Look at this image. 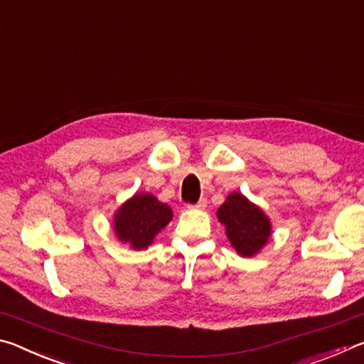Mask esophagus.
Here are the masks:
<instances>
[{"mask_svg": "<svg viewBox=\"0 0 364 364\" xmlns=\"http://www.w3.org/2000/svg\"><path fill=\"white\" fill-rule=\"evenodd\" d=\"M189 207H193V208H199V210H204V208L207 207V199H200L199 202H197V204H194V205H189Z\"/></svg>", "mask_w": 364, "mask_h": 364, "instance_id": "34e87169", "label": "esophagus"}]
</instances>
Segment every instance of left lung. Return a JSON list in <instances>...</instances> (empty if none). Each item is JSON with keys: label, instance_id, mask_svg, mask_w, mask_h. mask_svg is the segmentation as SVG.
<instances>
[{"label": "left lung", "instance_id": "1", "mask_svg": "<svg viewBox=\"0 0 364 364\" xmlns=\"http://www.w3.org/2000/svg\"><path fill=\"white\" fill-rule=\"evenodd\" d=\"M217 218L225 226L228 241L241 257H254L268 244L271 221L268 215L244 194L234 191L218 207Z\"/></svg>", "mask_w": 364, "mask_h": 364}]
</instances>
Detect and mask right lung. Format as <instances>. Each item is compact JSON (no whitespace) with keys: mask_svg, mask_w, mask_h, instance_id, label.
Segmentation results:
<instances>
[{"mask_svg":"<svg viewBox=\"0 0 364 364\" xmlns=\"http://www.w3.org/2000/svg\"><path fill=\"white\" fill-rule=\"evenodd\" d=\"M171 218L170 205L151 193H136L117 208L112 230L122 244L133 250H146Z\"/></svg>","mask_w":364,"mask_h":364,"instance_id":"add662e5","label":"right lung"}]
</instances>
